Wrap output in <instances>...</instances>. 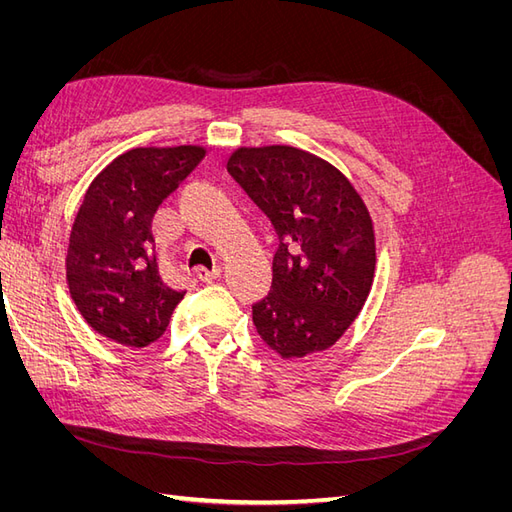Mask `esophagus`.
Masks as SVG:
<instances>
[{"label":"esophagus","mask_w":512,"mask_h":512,"mask_svg":"<svg viewBox=\"0 0 512 512\" xmlns=\"http://www.w3.org/2000/svg\"><path fill=\"white\" fill-rule=\"evenodd\" d=\"M220 273H222V269H220V267H213V269L198 267V269H196V277H198L200 282H205V284H211V282L218 280Z\"/></svg>","instance_id":"1"}]
</instances>
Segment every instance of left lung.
<instances>
[{
  "label": "left lung",
  "instance_id": "left-lung-1",
  "mask_svg": "<svg viewBox=\"0 0 512 512\" xmlns=\"http://www.w3.org/2000/svg\"><path fill=\"white\" fill-rule=\"evenodd\" d=\"M226 168L280 239L271 290L252 305L258 335L284 359L327 350L374 282L376 241L365 203L333 164L297 147H241Z\"/></svg>",
  "mask_w": 512,
  "mask_h": 512
}]
</instances>
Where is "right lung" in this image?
Masks as SVG:
<instances>
[{"label": "right lung", "mask_w": 512, "mask_h": 512, "mask_svg": "<svg viewBox=\"0 0 512 512\" xmlns=\"http://www.w3.org/2000/svg\"><path fill=\"white\" fill-rule=\"evenodd\" d=\"M203 158L196 145L130 149L85 192L68 243V288L89 327L117 344L156 342L183 299L160 277L151 222Z\"/></svg>", "instance_id": "1"}]
</instances>
